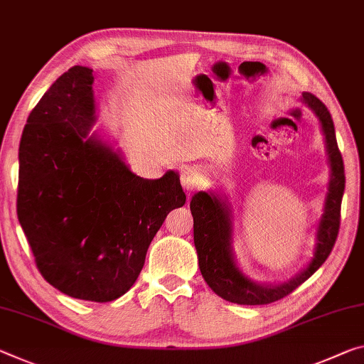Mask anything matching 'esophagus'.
I'll use <instances>...</instances> for the list:
<instances>
[{
	"label": "esophagus",
	"mask_w": 364,
	"mask_h": 364,
	"mask_svg": "<svg viewBox=\"0 0 364 364\" xmlns=\"http://www.w3.org/2000/svg\"><path fill=\"white\" fill-rule=\"evenodd\" d=\"M180 180H181L183 188L186 189L188 193L194 191V189L198 188L199 183H200L199 173L196 171L193 166H183L181 171H180Z\"/></svg>",
	"instance_id": "34e87169"
}]
</instances>
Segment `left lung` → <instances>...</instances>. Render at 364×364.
I'll return each instance as SVG.
<instances>
[{"instance_id":"1","label":"left lung","mask_w":364,"mask_h":364,"mask_svg":"<svg viewBox=\"0 0 364 364\" xmlns=\"http://www.w3.org/2000/svg\"><path fill=\"white\" fill-rule=\"evenodd\" d=\"M301 100L319 121L324 134L326 154L331 166L324 209L316 228V245L313 257L306 267L282 284H259L240 269L233 252V207L227 196L217 191H199L191 198L194 218V246L198 251L199 269L212 291L230 303L236 304H269L279 301L306 282L326 259L336 245L340 227V205L345 189V173L342 154L336 139V128L328 109L317 97L303 92Z\"/></svg>"}]
</instances>
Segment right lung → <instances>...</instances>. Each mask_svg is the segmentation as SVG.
<instances>
[{
    "instance_id": "add662e5",
    "label": "right lung",
    "mask_w": 364,
    "mask_h": 364,
    "mask_svg": "<svg viewBox=\"0 0 364 364\" xmlns=\"http://www.w3.org/2000/svg\"><path fill=\"white\" fill-rule=\"evenodd\" d=\"M94 71L74 66L28 114L19 144L17 218L50 285L107 303L139 277L149 245L186 203L180 175L132 173L94 128Z\"/></svg>"
}]
</instances>
